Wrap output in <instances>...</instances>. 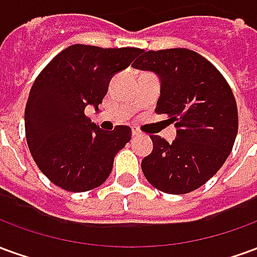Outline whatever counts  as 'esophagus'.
<instances>
[{
	"label": "esophagus",
	"mask_w": 257,
	"mask_h": 257,
	"mask_svg": "<svg viewBox=\"0 0 257 257\" xmlns=\"http://www.w3.org/2000/svg\"><path fill=\"white\" fill-rule=\"evenodd\" d=\"M140 135V132L139 131H138V129H132V136H134V138H136V136H139Z\"/></svg>",
	"instance_id": "obj_1"
}]
</instances>
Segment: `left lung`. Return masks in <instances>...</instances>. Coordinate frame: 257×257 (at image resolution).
I'll return each instance as SVG.
<instances>
[{
	"label": "left lung",
	"mask_w": 257,
	"mask_h": 257,
	"mask_svg": "<svg viewBox=\"0 0 257 257\" xmlns=\"http://www.w3.org/2000/svg\"><path fill=\"white\" fill-rule=\"evenodd\" d=\"M132 66L160 77L156 111L176 122L178 136L171 145L150 136L153 151L143 158L142 171L160 191L191 193L220 169L232 150L238 111L231 88L209 60L186 48L149 51Z\"/></svg>",
	"instance_id": "1"
}]
</instances>
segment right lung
Segmentation results:
<instances>
[{"instance_id": "obj_1", "label": "right lung", "mask_w": 257, "mask_h": 257, "mask_svg": "<svg viewBox=\"0 0 257 257\" xmlns=\"http://www.w3.org/2000/svg\"><path fill=\"white\" fill-rule=\"evenodd\" d=\"M139 53V48L75 44L38 74L26 104V139L37 167L58 187L82 193L108 178L132 131L126 125L103 131L85 115V107L99 110L112 75Z\"/></svg>"}]
</instances>
